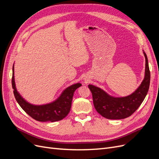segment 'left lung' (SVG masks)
I'll list each match as a JSON object with an SVG mask.
<instances>
[{
    "mask_svg": "<svg viewBox=\"0 0 159 159\" xmlns=\"http://www.w3.org/2000/svg\"><path fill=\"white\" fill-rule=\"evenodd\" d=\"M145 78L140 86L132 94L126 97L115 98L93 85H88L92 93L93 102L96 111L103 117L109 119H122L127 118L135 111L145 99L150 85L151 74L145 52Z\"/></svg>",
    "mask_w": 159,
    "mask_h": 159,
    "instance_id": "8db88e82",
    "label": "left lung"
}]
</instances>
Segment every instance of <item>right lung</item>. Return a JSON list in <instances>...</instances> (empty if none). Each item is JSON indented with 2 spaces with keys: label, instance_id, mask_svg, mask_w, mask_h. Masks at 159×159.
Here are the masks:
<instances>
[{
  "label": "right lung",
  "instance_id": "add662e5",
  "mask_svg": "<svg viewBox=\"0 0 159 159\" xmlns=\"http://www.w3.org/2000/svg\"><path fill=\"white\" fill-rule=\"evenodd\" d=\"M14 72L13 65L12 85L14 97L21 108L31 117L41 122H55L60 121L68 115L71 109L74 91L80 87L81 84L78 83L69 86L54 102L46 105H35L27 102L17 91Z\"/></svg>",
  "mask_w": 159,
  "mask_h": 159
}]
</instances>
